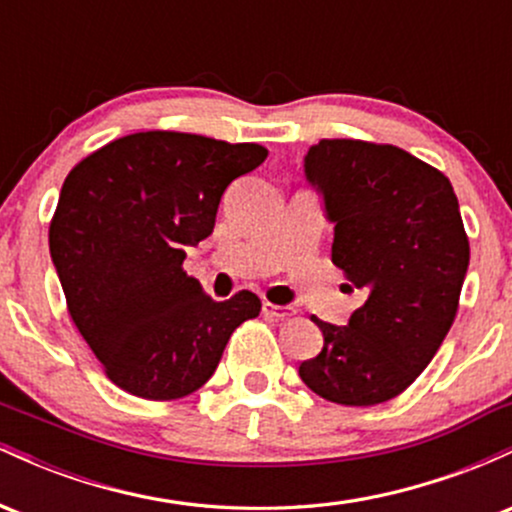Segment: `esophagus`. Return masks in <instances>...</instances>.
Here are the masks:
<instances>
[{"label":"esophagus","instance_id":"34e87169","mask_svg":"<svg viewBox=\"0 0 512 512\" xmlns=\"http://www.w3.org/2000/svg\"><path fill=\"white\" fill-rule=\"evenodd\" d=\"M264 315L274 317V320H286V317L296 315V310L291 308V305H274V303H264L262 305Z\"/></svg>","mask_w":512,"mask_h":512}]
</instances>
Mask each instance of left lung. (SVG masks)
I'll list each match as a JSON object with an SVG mask.
<instances>
[{
	"mask_svg": "<svg viewBox=\"0 0 512 512\" xmlns=\"http://www.w3.org/2000/svg\"><path fill=\"white\" fill-rule=\"evenodd\" d=\"M305 180L334 223L332 262L363 291L344 327L313 317L325 344L298 375L346 407L397 397L419 378L455 320L469 240L440 170L390 144L322 139Z\"/></svg>",
	"mask_w": 512,
	"mask_h": 512,
	"instance_id": "obj_1",
	"label": "left lung"
}]
</instances>
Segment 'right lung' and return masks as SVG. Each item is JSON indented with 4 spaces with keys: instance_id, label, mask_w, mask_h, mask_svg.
<instances>
[{
    "instance_id": "add662e5",
    "label": "right lung",
    "mask_w": 512,
    "mask_h": 512,
    "mask_svg": "<svg viewBox=\"0 0 512 512\" xmlns=\"http://www.w3.org/2000/svg\"><path fill=\"white\" fill-rule=\"evenodd\" d=\"M264 158L260 144L156 129L105 144L64 180L52 264L76 330L129 395H192L233 330L260 315L255 293L214 301L182 262L214 231L226 187Z\"/></svg>"
}]
</instances>
